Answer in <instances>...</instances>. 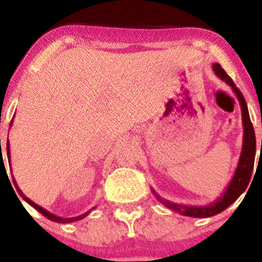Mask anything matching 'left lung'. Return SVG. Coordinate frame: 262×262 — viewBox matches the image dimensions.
<instances>
[{"mask_svg":"<svg viewBox=\"0 0 262 262\" xmlns=\"http://www.w3.org/2000/svg\"><path fill=\"white\" fill-rule=\"evenodd\" d=\"M212 71L215 72V75L217 77L223 80L227 85H230L232 88L233 93L236 94L237 99L240 102V107H242V118H243V127H244V135H243V147L242 154H240L239 163L236 166V170L232 176V180L226 187V190L223 191L219 198L210 205L206 206H189V205H180V203L170 202L168 200H164L156 191L152 189V193L157 198L159 202L166 206L168 209L172 211L178 212V214L185 215V216H193V217H209L214 216V215L219 214V212L224 211L228 206L232 205L240 195L245 191V189L248 187L249 181H251V176L253 172L254 165V156H256V136H254V129L252 126L251 118H249L248 107H247V102H245L244 97H243L242 92H240L236 85L233 84L232 78L227 75L224 69L222 68L217 62L212 64Z\"/></svg>","mask_w":262,"mask_h":262,"instance_id":"left-lung-1","label":"left lung"}]
</instances>
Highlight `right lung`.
I'll return each instance as SVG.
<instances>
[{"mask_svg": "<svg viewBox=\"0 0 262 262\" xmlns=\"http://www.w3.org/2000/svg\"><path fill=\"white\" fill-rule=\"evenodd\" d=\"M11 123H13V120H11V122H10V126H11ZM0 144H1V140H0ZM0 148H1V147H0ZM6 151H8V159L10 160V144H9V139H8V142H6ZM13 181H14V184H15V186H17L18 193H19V195L22 196L23 201H26V202L29 203L30 206H32V207H34V209L38 210V211L40 212L41 215H45V216L47 217V219H50V221H52V222H56V223H62V224H66V223H72V222H76V221H81V219H84V217L86 216V215L89 214V212L92 211V210L96 209V207H93V209L89 210V211H88V212H85V214H82V215H78V216H73V217H60V216H57V215L52 214V212L47 211V210L43 209V207H40V206L36 205L35 202H32V201L30 200V198H27V196L25 195V194H23V191L20 190L19 187H18L17 182H15V180H14V178H13Z\"/></svg>", "mask_w": 262, "mask_h": 262, "instance_id": "obj_1", "label": "right lung"}]
</instances>
